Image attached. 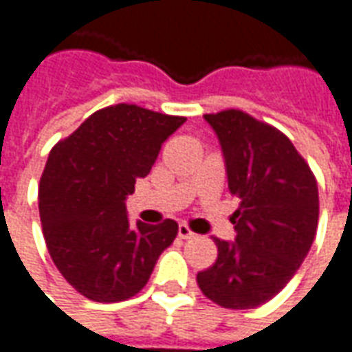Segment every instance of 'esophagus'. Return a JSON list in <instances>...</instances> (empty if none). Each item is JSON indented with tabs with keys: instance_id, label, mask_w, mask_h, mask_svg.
Segmentation results:
<instances>
[{
	"instance_id": "esophagus-1",
	"label": "esophagus",
	"mask_w": 352,
	"mask_h": 352,
	"mask_svg": "<svg viewBox=\"0 0 352 352\" xmlns=\"http://www.w3.org/2000/svg\"><path fill=\"white\" fill-rule=\"evenodd\" d=\"M177 234H179L181 239H190V237H195L192 230H190L187 224H179V232H177Z\"/></svg>"
}]
</instances>
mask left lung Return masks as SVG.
<instances>
[{
  "label": "left lung",
  "instance_id": "1",
  "mask_svg": "<svg viewBox=\"0 0 352 352\" xmlns=\"http://www.w3.org/2000/svg\"><path fill=\"white\" fill-rule=\"evenodd\" d=\"M220 140L230 192L237 197L236 241L214 239L218 259L197 274L202 294L222 308L251 309L274 298L314 243L318 183L280 130L243 111L204 115Z\"/></svg>",
  "mask_w": 352,
  "mask_h": 352
}]
</instances>
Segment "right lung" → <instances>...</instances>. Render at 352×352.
Instances as JSON below:
<instances>
[{
	"instance_id": "1",
	"label": "right lung",
	"mask_w": 352,
	"mask_h": 352,
	"mask_svg": "<svg viewBox=\"0 0 352 352\" xmlns=\"http://www.w3.org/2000/svg\"><path fill=\"white\" fill-rule=\"evenodd\" d=\"M185 120L138 104H113L52 148L41 177L38 212L48 253L79 294L93 302L138 294L173 243L175 220L130 224L124 200Z\"/></svg>"
}]
</instances>
